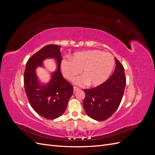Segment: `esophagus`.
Here are the masks:
<instances>
[{
	"mask_svg": "<svg viewBox=\"0 0 155 155\" xmlns=\"http://www.w3.org/2000/svg\"><path fill=\"white\" fill-rule=\"evenodd\" d=\"M79 90V88H78L76 87H74V92H76V91H78Z\"/></svg>",
	"mask_w": 155,
	"mask_h": 155,
	"instance_id": "obj_1",
	"label": "esophagus"
}]
</instances>
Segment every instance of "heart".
<instances>
[{
    "label": "heart",
    "mask_w": 155,
    "mask_h": 155,
    "mask_svg": "<svg viewBox=\"0 0 155 155\" xmlns=\"http://www.w3.org/2000/svg\"><path fill=\"white\" fill-rule=\"evenodd\" d=\"M70 59L61 60V69L68 80H72L81 70L83 76L74 79V83L78 85H101L110 76L115 63L111 54L99 50L79 51L74 54Z\"/></svg>",
    "instance_id": "obj_1"
}]
</instances>
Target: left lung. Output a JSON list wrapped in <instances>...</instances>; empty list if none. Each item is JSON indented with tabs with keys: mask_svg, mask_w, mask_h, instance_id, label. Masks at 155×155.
I'll use <instances>...</instances> for the list:
<instances>
[{
	"mask_svg": "<svg viewBox=\"0 0 155 155\" xmlns=\"http://www.w3.org/2000/svg\"><path fill=\"white\" fill-rule=\"evenodd\" d=\"M116 68L112 76L101 85L84 89L83 107L87 115L97 121H104L118 109L124 93L126 79L124 68L115 58Z\"/></svg>",
	"mask_w": 155,
	"mask_h": 155,
	"instance_id": "8db88e82",
	"label": "left lung"
}]
</instances>
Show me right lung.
<instances>
[{"mask_svg":"<svg viewBox=\"0 0 155 155\" xmlns=\"http://www.w3.org/2000/svg\"><path fill=\"white\" fill-rule=\"evenodd\" d=\"M61 46L55 45L44 46L28 61L24 74L25 88L30 105L37 113L49 120L59 118L64 113L74 92L73 86L61 72ZM47 58L55 61L56 70L50 73L48 83H43L36 70L38 67L45 68L43 62Z\"/></svg>","mask_w":155,"mask_h":155,"instance_id":"right-lung-1","label":"right lung"}]
</instances>
